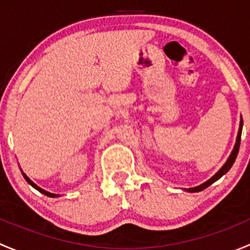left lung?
Here are the masks:
<instances>
[{
  "mask_svg": "<svg viewBox=\"0 0 250 250\" xmlns=\"http://www.w3.org/2000/svg\"><path fill=\"white\" fill-rule=\"evenodd\" d=\"M242 127H243V121L241 120V125H239V130H238V135H237V140H236V144H234V147L232 150V152H231L230 157H229V160L226 161L225 165L223 166V167L220 168V170H219L218 173L215 174V175L213 176V178L209 179L208 181H206V183L202 184V185L197 186V188H188V192H198V191H202L204 188H207L208 186H210L211 184L215 183L218 179H220L221 176L224 175L225 173H228L229 170H230V168L232 167L234 161H236V157H237V153H238V150H239V145H241V134H242Z\"/></svg>",
  "mask_w": 250,
  "mask_h": 250,
  "instance_id": "8db88e82",
  "label": "left lung"
}]
</instances>
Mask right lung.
Instances as JSON below:
<instances>
[{
    "instance_id": "right-lung-1",
    "label": "right lung",
    "mask_w": 250,
    "mask_h": 250,
    "mask_svg": "<svg viewBox=\"0 0 250 250\" xmlns=\"http://www.w3.org/2000/svg\"><path fill=\"white\" fill-rule=\"evenodd\" d=\"M22 176H24V178H25V180H26V181H27V183H29V184H30V185H31V186H32V188H36V190H39V191H40V192H41V193H43V195H46V196H48V197H58V196H59V195H55V193H50V192H48V191H46V190H43V188H39V186H37V185H36V184H35V183H32V181H31V180H30V179H29V178H27V176H26V174H25V173H22Z\"/></svg>"
}]
</instances>
